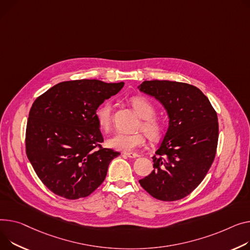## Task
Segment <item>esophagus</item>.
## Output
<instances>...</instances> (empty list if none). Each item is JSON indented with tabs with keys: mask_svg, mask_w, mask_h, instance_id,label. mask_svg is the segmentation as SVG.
<instances>
[{
	"mask_svg": "<svg viewBox=\"0 0 250 250\" xmlns=\"http://www.w3.org/2000/svg\"><path fill=\"white\" fill-rule=\"evenodd\" d=\"M124 156H126V157L131 158V159H136V158L140 157V156H139L138 154H136V153H126V152L124 153Z\"/></svg>",
	"mask_w": 250,
	"mask_h": 250,
	"instance_id": "obj_1",
	"label": "esophagus"
}]
</instances>
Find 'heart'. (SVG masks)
I'll return each mask as SVG.
<instances>
[{"instance_id": "obj_1", "label": "heart", "mask_w": 250, "mask_h": 250, "mask_svg": "<svg viewBox=\"0 0 250 250\" xmlns=\"http://www.w3.org/2000/svg\"><path fill=\"white\" fill-rule=\"evenodd\" d=\"M130 104L138 114L143 119L141 126L146 132V135L152 141L160 140L164 132V124L154 118L156 109L154 105L146 98L141 96H135L130 99ZM95 119L104 130H108L112 124V105L109 101H106L99 105L95 110ZM146 143V136L144 132L138 131L134 134H125V132L118 131L108 138L106 145L113 149L123 152H130L135 148L144 146Z\"/></svg>"}]
</instances>
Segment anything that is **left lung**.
Returning <instances> with one entry per match:
<instances>
[{
    "label": "left lung",
    "mask_w": 250,
    "mask_h": 250,
    "mask_svg": "<svg viewBox=\"0 0 250 250\" xmlns=\"http://www.w3.org/2000/svg\"><path fill=\"white\" fill-rule=\"evenodd\" d=\"M138 88L158 99L169 116V127L153 157L154 171L139 182L158 200H180L198 187L214 161L217 113L207 96L188 83L149 80Z\"/></svg>",
    "instance_id": "left-lung-1"
}]
</instances>
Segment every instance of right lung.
I'll list each match as a JSON object with an SVG mask.
<instances>
[{"label": "right lung", "mask_w": 250, "mask_h": 250, "mask_svg": "<svg viewBox=\"0 0 250 250\" xmlns=\"http://www.w3.org/2000/svg\"><path fill=\"white\" fill-rule=\"evenodd\" d=\"M125 83L63 81L36 98L29 112L26 154L43 184L63 198L87 197L121 154L102 146L95 110Z\"/></svg>", "instance_id": "right-lung-1"}]
</instances>
